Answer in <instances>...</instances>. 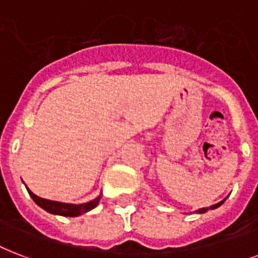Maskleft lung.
<instances>
[{"instance_id":"8db88e82","label":"left lung","mask_w":258,"mask_h":258,"mask_svg":"<svg viewBox=\"0 0 258 258\" xmlns=\"http://www.w3.org/2000/svg\"><path fill=\"white\" fill-rule=\"evenodd\" d=\"M224 201H226V199H224L223 201H220V203H218V204L211 205L210 208H201V210H199V211H197V212H199V214H204V212H205V211H207V210H215V208H218V207H220V205L223 204Z\"/></svg>"}]
</instances>
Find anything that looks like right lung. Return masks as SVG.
<instances>
[{"label": "right lung", "instance_id": "right-lung-1", "mask_svg": "<svg viewBox=\"0 0 258 258\" xmlns=\"http://www.w3.org/2000/svg\"><path fill=\"white\" fill-rule=\"evenodd\" d=\"M27 190L30 193L31 199L39 205L40 208H43L44 211H47L50 214L61 215V216H79L81 214H85L88 211L94 210L96 205L99 204L100 196L96 197L95 200L85 203V204H65V203H58V201H51L42 199L39 196L34 195L32 191L27 187Z\"/></svg>", "mask_w": 258, "mask_h": 258}]
</instances>
